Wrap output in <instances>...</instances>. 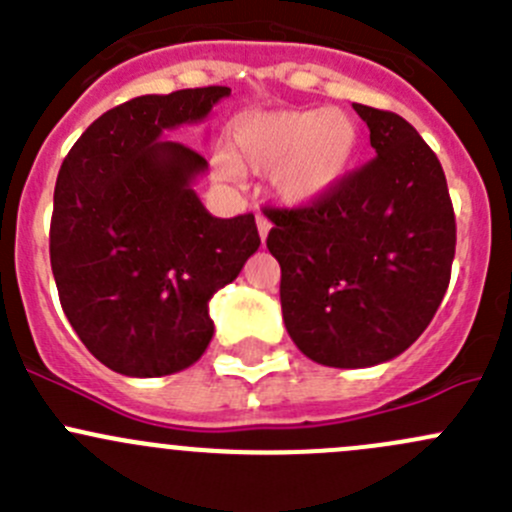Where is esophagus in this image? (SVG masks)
<instances>
[{
    "label": "esophagus",
    "mask_w": 512,
    "mask_h": 512,
    "mask_svg": "<svg viewBox=\"0 0 512 512\" xmlns=\"http://www.w3.org/2000/svg\"><path fill=\"white\" fill-rule=\"evenodd\" d=\"M270 230H272V223H270V220H267L265 215H257V232H260L262 242L267 240V235H270Z\"/></svg>",
    "instance_id": "1"
}]
</instances>
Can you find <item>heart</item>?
<instances>
[{
    "mask_svg": "<svg viewBox=\"0 0 512 512\" xmlns=\"http://www.w3.org/2000/svg\"><path fill=\"white\" fill-rule=\"evenodd\" d=\"M232 141V158L218 160L220 173H272V190L289 208L327 200L352 175L359 156V126L337 108L250 113L235 123Z\"/></svg>",
    "mask_w": 512,
    "mask_h": 512,
    "instance_id": "1",
    "label": "heart"
}]
</instances>
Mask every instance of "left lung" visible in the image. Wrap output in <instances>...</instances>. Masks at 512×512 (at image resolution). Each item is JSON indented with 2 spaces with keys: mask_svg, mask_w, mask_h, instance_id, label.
Here are the masks:
<instances>
[{
  "mask_svg": "<svg viewBox=\"0 0 512 512\" xmlns=\"http://www.w3.org/2000/svg\"><path fill=\"white\" fill-rule=\"evenodd\" d=\"M376 158L327 200L270 210L285 327L334 369L384 364L411 347L451 280L456 218L436 153L409 121L354 103Z\"/></svg>",
  "mask_w": 512,
  "mask_h": 512,
  "instance_id": "8db88e82",
  "label": "left lung"
}]
</instances>
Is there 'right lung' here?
Returning <instances> with one entry per match:
<instances>
[{
    "label": "right lung",
    "mask_w": 512,
    "mask_h": 512,
    "mask_svg": "<svg viewBox=\"0 0 512 512\" xmlns=\"http://www.w3.org/2000/svg\"><path fill=\"white\" fill-rule=\"evenodd\" d=\"M227 86L131 98L96 118L56 178L49 252L61 307L108 369H188L213 339L210 299L260 247L255 215L215 218L193 183L208 160L165 133L200 123Z\"/></svg>",
    "instance_id": "obj_1"
}]
</instances>
